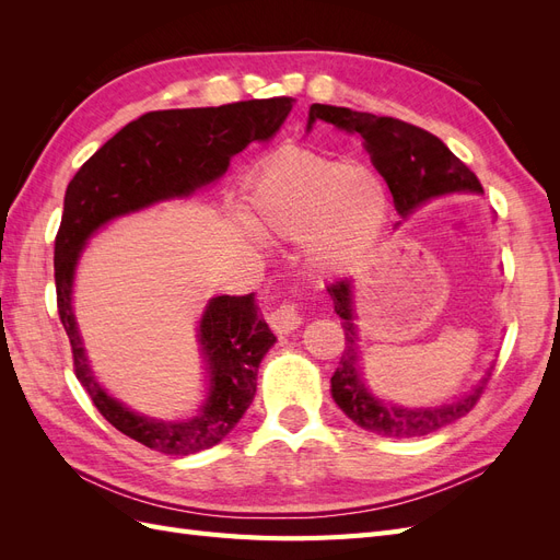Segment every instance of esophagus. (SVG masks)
Instances as JSON below:
<instances>
[{
  "label": "esophagus",
  "instance_id": "obj_1",
  "mask_svg": "<svg viewBox=\"0 0 560 560\" xmlns=\"http://www.w3.org/2000/svg\"><path fill=\"white\" fill-rule=\"evenodd\" d=\"M301 319H303L301 308H299V303H294V301L280 303V306L268 317L270 327H273L276 334H292L294 329L301 327Z\"/></svg>",
  "mask_w": 560,
  "mask_h": 560
}]
</instances>
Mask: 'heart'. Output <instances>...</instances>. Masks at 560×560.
<instances>
[{
	"mask_svg": "<svg viewBox=\"0 0 560 560\" xmlns=\"http://www.w3.org/2000/svg\"><path fill=\"white\" fill-rule=\"evenodd\" d=\"M249 208L254 224L266 235L308 238L313 268L331 273L374 247L389 196L383 177L364 163L287 154L259 173Z\"/></svg>",
	"mask_w": 560,
	"mask_h": 560,
	"instance_id": "1",
	"label": "heart"
}]
</instances>
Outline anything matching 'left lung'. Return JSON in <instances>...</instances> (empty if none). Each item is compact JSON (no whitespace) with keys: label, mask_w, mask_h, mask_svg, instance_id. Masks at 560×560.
Listing matches in <instances>:
<instances>
[{"label":"left lung","mask_w":560,"mask_h":560,"mask_svg":"<svg viewBox=\"0 0 560 560\" xmlns=\"http://www.w3.org/2000/svg\"><path fill=\"white\" fill-rule=\"evenodd\" d=\"M315 121L360 135L371 163L387 182L395 208L404 219L436 196L483 194L477 175L442 140L418 126L393 116H376L331 105H311L308 128H313ZM327 292L334 301L336 315L343 319L341 325L346 331V350L331 376V397L352 422L381 436L413 439L442 430L474 409L490 371L474 385L469 395L451 404L430 406V409H404V406L371 395L358 364L360 348L358 325H354L358 315L352 306V280H338L327 287Z\"/></svg>","instance_id":"left-lung-1"}]
</instances>
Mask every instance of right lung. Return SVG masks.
I'll return each mask as SVG.
<instances>
[{"instance_id": "right-lung-1", "label": "right lung", "mask_w": 560, "mask_h": 560, "mask_svg": "<svg viewBox=\"0 0 560 560\" xmlns=\"http://www.w3.org/2000/svg\"><path fill=\"white\" fill-rule=\"evenodd\" d=\"M290 112L292 97L149 112L100 147L67 186L54 266L58 315L72 343L74 374L97 411L118 432L151 451L191 455L222 442L257 395V371L276 336L259 315L254 294L210 299L196 334L208 371V395L200 411L184 420L135 413L105 393L83 350L72 308L81 252L112 219L161 200L186 198L217 182L249 142L273 138Z\"/></svg>"}]
</instances>
